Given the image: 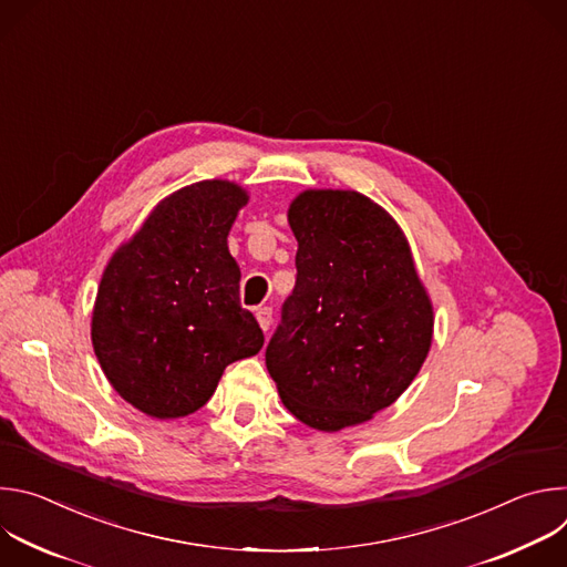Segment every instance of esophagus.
<instances>
[{
	"label": "esophagus",
	"mask_w": 567,
	"mask_h": 567,
	"mask_svg": "<svg viewBox=\"0 0 567 567\" xmlns=\"http://www.w3.org/2000/svg\"><path fill=\"white\" fill-rule=\"evenodd\" d=\"M256 318H258V322H260V328H262L265 332H269V328H271V318H274L271 307H260V309H256Z\"/></svg>",
	"instance_id": "34e87169"
}]
</instances>
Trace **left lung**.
<instances>
[{
	"label": "left lung",
	"instance_id": "left-lung-1",
	"mask_svg": "<svg viewBox=\"0 0 567 567\" xmlns=\"http://www.w3.org/2000/svg\"><path fill=\"white\" fill-rule=\"evenodd\" d=\"M296 287L267 346L287 411L316 431L372 420L417 377L433 305L399 224L354 190H305L289 206Z\"/></svg>",
	"mask_w": 567,
	"mask_h": 567
}]
</instances>
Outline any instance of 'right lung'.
<instances>
[{
	"label": "right lung",
	"mask_w": 567,
	"mask_h": 567,
	"mask_svg": "<svg viewBox=\"0 0 567 567\" xmlns=\"http://www.w3.org/2000/svg\"><path fill=\"white\" fill-rule=\"evenodd\" d=\"M247 202L245 188L221 179L173 193L101 278L94 352L114 390L150 417L199 411L226 365L265 346L256 316L239 305V267L226 245Z\"/></svg>",
	"instance_id": "add662e5"
}]
</instances>
